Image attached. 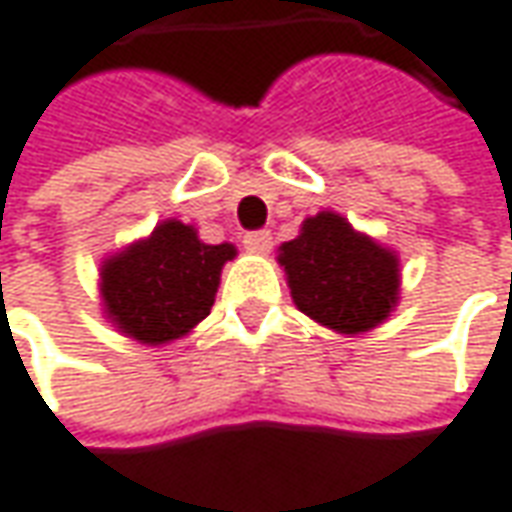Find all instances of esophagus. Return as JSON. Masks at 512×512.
I'll return each mask as SVG.
<instances>
[{
    "mask_svg": "<svg viewBox=\"0 0 512 512\" xmlns=\"http://www.w3.org/2000/svg\"><path fill=\"white\" fill-rule=\"evenodd\" d=\"M243 249L252 252V255H269L272 252V234L266 232V229L243 234Z\"/></svg>",
    "mask_w": 512,
    "mask_h": 512,
    "instance_id": "34e87169",
    "label": "esophagus"
}]
</instances>
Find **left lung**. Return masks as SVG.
Listing matches in <instances>:
<instances>
[{"label": "left lung", "instance_id": "left-lung-1", "mask_svg": "<svg viewBox=\"0 0 512 512\" xmlns=\"http://www.w3.org/2000/svg\"><path fill=\"white\" fill-rule=\"evenodd\" d=\"M278 263L300 312L341 335L375 329L398 303V255L341 214L306 217L298 237L280 246Z\"/></svg>", "mask_w": 512, "mask_h": 512}]
</instances>
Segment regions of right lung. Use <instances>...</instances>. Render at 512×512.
Here are the masks:
<instances>
[{"instance_id": "obj_1", "label": "right lung", "mask_w": 512, "mask_h": 512, "mask_svg": "<svg viewBox=\"0 0 512 512\" xmlns=\"http://www.w3.org/2000/svg\"><path fill=\"white\" fill-rule=\"evenodd\" d=\"M232 243H203L194 226L163 220L145 240L102 263L105 318L125 338L160 346L189 335L212 312Z\"/></svg>"}]
</instances>
